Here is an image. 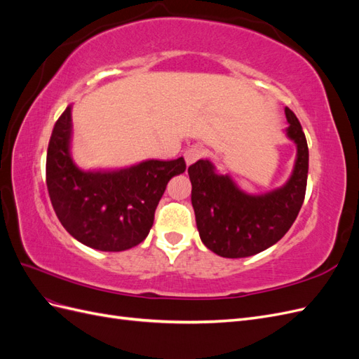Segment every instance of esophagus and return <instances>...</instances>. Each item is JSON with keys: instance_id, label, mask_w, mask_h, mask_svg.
<instances>
[{"instance_id": "1", "label": "esophagus", "mask_w": 359, "mask_h": 359, "mask_svg": "<svg viewBox=\"0 0 359 359\" xmlns=\"http://www.w3.org/2000/svg\"><path fill=\"white\" fill-rule=\"evenodd\" d=\"M202 156H203V149L201 147H190L189 149H186V153H184V158H186L187 166L196 163Z\"/></svg>"}]
</instances>
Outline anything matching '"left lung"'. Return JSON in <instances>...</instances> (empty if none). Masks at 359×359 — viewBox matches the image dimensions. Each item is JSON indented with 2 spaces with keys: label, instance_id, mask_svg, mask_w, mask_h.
Returning a JSON list of instances; mask_svg holds the SVG:
<instances>
[{
  "label": "left lung",
  "instance_id": "8db88e82",
  "mask_svg": "<svg viewBox=\"0 0 359 359\" xmlns=\"http://www.w3.org/2000/svg\"><path fill=\"white\" fill-rule=\"evenodd\" d=\"M287 136L297 144L292 177L283 187L252 196L236 187L229 175H219L210 160L189 168L191 205L202 243L222 257H247L274 245L290 229L306 198L309 147L302 127L285 109Z\"/></svg>",
  "mask_w": 359,
  "mask_h": 359
}]
</instances>
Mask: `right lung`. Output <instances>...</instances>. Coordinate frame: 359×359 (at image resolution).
<instances>
[{
  "mask_svg": "<svg viewBox=\"0 0 359 359\" xmlns=\"http://www.w3.org/2000/svg\"><path fill=\"white\" fill-rule=\"evenodd\" d=\"M72 106L52 130L46 184L58 220L79 243L102 252H123L142 243L172 177L186 170L177 160H147L119 170L85 172L70 156Z\"/></svg>",
  "mask_w": 359,
  "mask_h": 359,
  "instance_id": "1",
  "label": "right lung"
}]
</instances>
